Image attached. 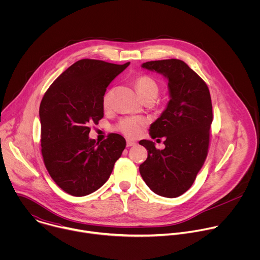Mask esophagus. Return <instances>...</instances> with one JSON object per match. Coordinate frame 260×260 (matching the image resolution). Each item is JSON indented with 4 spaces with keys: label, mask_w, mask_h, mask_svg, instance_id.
Segmentation results:
<instances>
[{
    "label": "esophagus",
    "mask_w": 260,
    "mask_h": 260,
    "mask_svg": "<svg viewBox=\"0 0 260 260\" xmlns=\"http://www.w3.org/2000/svg\"><path fill=\"white\" fill-rule=\"evenodd\" d=\"M136 142H134V141H132V140H126V146L127 147H132V146H136Z\"/></svg>",
    "instance_id": "obj_1"
}]
</instances>
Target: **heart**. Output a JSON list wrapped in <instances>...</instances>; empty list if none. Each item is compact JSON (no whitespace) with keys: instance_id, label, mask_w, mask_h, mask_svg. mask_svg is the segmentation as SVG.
Segmentation results:
<instances>
[{"instance_id":"b5f03b06","label":"heart","mask_w":260,"mask_h":260,"mask_svg":"<svg viewBox=\"0 0 260 260\" xmlns=\"http://www.w3.org/2000/svg\"><path fill=\"white\" fill-rule=\"evenodd\" d=\"M135 85L140 96L143 100L149 99V98L155 99L158 93L157 82L152 77L148 75L139 76L135 81ZM111 95H112V91H108L105 94L103 99L104 107L109 106ZM145 124H146V121L142 117H127L119 121L117 125V129L129 138H136L141 134Z\"/></svg>"}]
</instances>
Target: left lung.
<instances>
[{"label":"left lung","instance_id":"obj_1","mask_svg":"<svg viewBox=\"0 0 260 260\" xmlns=\"http://www.w3.org/2000/svg\"><path fill=\"white\" fill-rule=\"evenodd\" d=\"M142 67L162 74L169 80L171 100L149 129L152 139L165 137L166 148L159 150L152 141H140L148 152L140 165V174L156 194L177 198L191 187L208 155L213 121L210 91L183 60H152Z\"/></svg>","mask_w":260,"mask_h":260}]
</instances>
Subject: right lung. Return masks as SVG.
<instances>
[{
  "instance_id": "obj_1",
  "label": "right lung",
  "mask_w": 260,
  "mask_h": 260,
  "mask_svg": "<svg viewBox=\"0 0 260 260\" xmlns=\"http://www.w3.org/2000/svg\"><path fill=\"white\" fill-rule=\"evenodd\" d=\"M84 58L73 63L45 92L39 109L41 152L52 180L67 193L84 197L109 179L125 140L110 134L101 143L89 139V125L104 117L108 85L128 67Z\"/></svg>"
}]
</instances>
